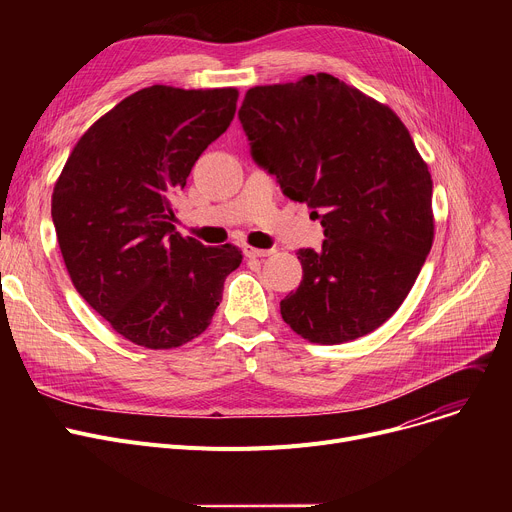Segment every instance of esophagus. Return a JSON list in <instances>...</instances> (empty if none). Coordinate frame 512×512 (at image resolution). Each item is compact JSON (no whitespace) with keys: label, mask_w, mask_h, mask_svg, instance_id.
<instances>
[{"label":"esophagus","mask_w":512,"mask_h":512,"mask_svg":"<svg viewBox=\"0 0 512 512\" xmlns=\"http://www.w3.org/2000/svg\"><path fill=\"white\" fill-rule=\"evenodd\" d=\"M245 255L249 257V259H261V257H270V255H274V249H255V247H245Z\"/></svg>","instance_id":"34e87169"}]
</instances>
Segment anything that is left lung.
<instances>
[{
  "instance_id": "1",
  "label": "left lung",
  "mask_w": 512,
  "mask_h": 512,
  "mask_svg": "<svg viewBox=\"0 0 512 512\" xmlns=\"http://www.w3.org/2000/svg\"><path fill=\"white\" fill-rule=\"evenodd\" d=\"M251 157L321 220V249H299L301 286L280 303L315 344L380 328L407 299L434 240L432 176L407 126L332 74L253 87L238 110Z\"/></svg>"
}]
</instances>
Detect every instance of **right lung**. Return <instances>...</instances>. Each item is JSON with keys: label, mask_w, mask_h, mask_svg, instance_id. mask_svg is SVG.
<instances>
[{"label": "right lung", "mask_w": 512, "mask_h": 512, "mask_svg": "<svg viewBox=\"0 0 512 512\" xmlns=\"http://www.w3.org/2000/svg\"><path fill=\"white\" fill-rule=\"evenodd\" d=\"M236 89L153 85L122 99L72 149L51 220L74 288L118 334L176 348L207 330L242 261L176 232L174 195L226 132Z\"/></svg>", "instance_id": "1"}]
</instances>
